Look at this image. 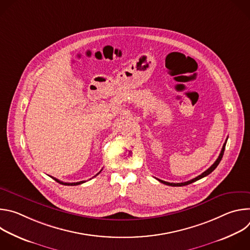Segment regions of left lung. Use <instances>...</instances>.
I'll list each match as a JSON object with an SVG mask.
<instances>
[{
  "mask_svg": "<svg viewBox=\"0 0 250 250\" xmlns=\"http://www.w3.org/2000/svg\"><path fill=\"white\" fill-rule=\"evenodd\" d=\"M227 141H228V138H227V140H226V142L224 144V146H223V148H222V151H221V153H220V155H219V157H218V159L215 161V163H213L208 169H207L205 172H203L201 175H199L198 177H196V178H194V179H192V180H190V181H187V182H183V183H169V182H166V181H163V180H160V179H157L159 182H161V183H163V184H165V185H169V186H173V187H181V186H186V185H189V184H191V183H193V182H196L197 180H200V179H202V178H204V177H206V176H208L209 173H211L213 170H215L216 168H217V166L220 164V162H221V160H222V158H223V155H224V152H225V148H226V145H227Z\"/></svg>",
  "mask_w": 250,
  "mask_h": 250,
  "instance_id": "8db88e82",
  "label": "left lung"
}]
</instances>
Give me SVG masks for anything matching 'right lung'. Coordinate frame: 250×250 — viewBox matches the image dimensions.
<instances>
[{
    "mask_svg": "<svg viewBox=\"0 0 250 250\" xmlns=\"http://www.w3.org/2000/svg\"><path fill=\"white\" fill-rule=\"evenodd\" d=\"M101 171H102V170H101ZM101 171H100V172H101ZM100 172H99V173H100ZM99 173H98V174H99ZM98 174H97V175H98ZM97 175H96V176H97ZM52 178H53V177H52ZM53 179H54L55 181H57L58 183H60V184H62V185H66V186H75V185H80V184H83V183L86 182V181H80V182H76V183H65V182L59 181L58 179H56V178H53Z\"/></svg>",
    "mask_w": 250,
    "mask_h": 250,
    "instance_id": "right-lung-1",
    "label": "right lung"
}]
</instances>
